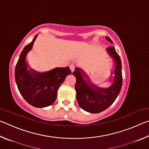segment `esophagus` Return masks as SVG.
<instances>
[{"mask_svg": "<svg viewBox=\"0 0 149 149\" xmlns=\"http://www.w3.org/2000/svg\"><path fill=\"white\" fill-rule=\"evenodd\" d=\"M70 70H71V71L73 72H74V70H75V66H74V64H71L70 65Z\"/></svg>", "mask_w": 149, "mask_h": 149, "instance_id": "34e87169", "label": "esophagus"}]
</instances>
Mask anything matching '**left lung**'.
Masks as SVG:
<instances>
[{
	"label": "left lung",
	"mask_w": 149,
	"mask_h": 149,
	"mask_svg": "<svg viewBox=\"0 0 149 149\" xmlns=\"http://www.w3.org/2000/svg\"><path fill=\"white\" fill-rule=\"evenodd\" d=\"M108 41L113 43L109 37H106ZM107 53L113 60L114 69L111 72L112 85L109 87H101L91 81L84 70L76 67L73 75L76 78L75 89L78 104L83 110L88 112L97 114L110 107L116 99L122 86V62L114 47L107 48ZM114 76L112 77L111 74Z\"/></svg>",
	"instance_id": "obj_1"
}]
</instances>
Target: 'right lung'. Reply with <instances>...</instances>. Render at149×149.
<instances>
[{"instance_id":"right-lung-1","label":"right lung","mask_w":149,"mask_h":149,"mask_svg":"<svg viewBox=\"0 0 149 149\" xmlns=\"http://www.w3.org/2000/svg\"><path fill=\"white\" fill-rule=\"evenodd\" d=\"M38 35L26 45L19 55L16 69L15 79L20 94L30 105L44 108L52 104L57 97V91L67 75L71 74L69 66L55 68L45 72H37L26 61Z\"/></svg>"}]
</instances>
